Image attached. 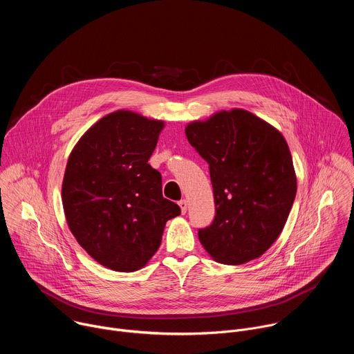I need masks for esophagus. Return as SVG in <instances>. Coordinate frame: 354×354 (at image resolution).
<instances>
[{"instance_id": "esophagus-1", "label": "esophagus", "mask_w": 354, "mask_h": 354, "mask_svg": "<svg viewBox=\"0 0 354 354\" xmlns=\"http://www.w3.org/2000/svg\"><path fill=\"white\" fill-rule=\"evenodd\" d=\"M179 207H180V212H182V214H185V213L187 212V201H186L185 198L179 201Z\"/></svg>"}]
</instances>
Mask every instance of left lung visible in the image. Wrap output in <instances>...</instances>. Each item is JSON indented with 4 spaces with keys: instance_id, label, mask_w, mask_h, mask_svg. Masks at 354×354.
Masks as SVG:
<instances>
[{
    "instance_id": "1",
    "label": "left lung",
    "mask_w": 354,
    "mask_h": 354,
    "mask_svg": "<svg viewBox=\"0 0 354 354\" xmlns=\"http://www.w3.org/2000/svg\"><path fill=\"white\" fill-rule=\"evenodd\" d=\"M186 137L209 164L213 223L198 239L220 263L242 265L273 245L292 207L297 179L288 145L274 127L250 112H218L193 122Z\"/></svg>"
}]
</instances>
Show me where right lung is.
<instances>
[{
  "label": "right lung",
  "mask_w": 354,
  "mask_h": 354,
  "mask_svg": "<svg viewBox=\"0 0 354 354\" xmlns=\"http://www.w3.org/2000/svg\"><path fill=\"white\" fill-rule=\"evenodd\" d=\"M164 122L118 111L95 123L71 151L63 207L78 243L116 272L141 269L180 207L162 196L161 174L148 164Z\"/></svg>",
  "instance_id": "obj_1"
}]
</instances>
